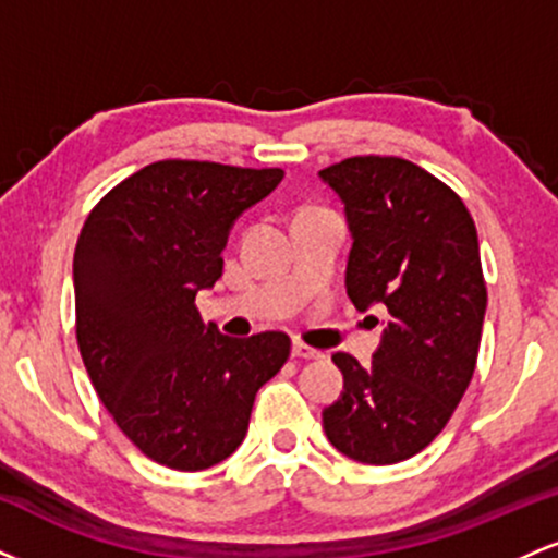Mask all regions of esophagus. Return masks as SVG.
Masks as SVG:
<instances>
[{"label": "esophagus", "instance_id": "34e87169", "mask_svg": "<svg viewBox=\"0 0 558 558\" xmlns=\"http://www.w3.org/2000/svg\"><path fill=\"white\" fill-rule=\"evenodd\" d=\"M293 356H296V360H323V351H317V349H312V345H306V343H293Z\"/></svg>", "mask_w": 558, "mask_h": 558}]
</instances>
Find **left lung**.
Instances as JSON below:
<instances>
[{
    "instance_id": "1",
    "label": "left lung",
    "mask_w": 558,
    "mask_h": 558,
    "mask_svg": "<svg viewBox=\"0 0 558 558\" xmlns=\"http://www.w3.org/2000/svg\"><path fill=\"white\" fill-rule=\"evenodd\" d=\"M319 178L354 239L349 299L388 310L369 367L332 354L343 396L323 412L325 435L354 462L396 464L433 444L475 373L488 304L475 220L457 191L401 157H349Z\"/></svg>"
}]
</instances>
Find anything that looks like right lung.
I'll list each match as a JSON object with an SVG mask.
<instances>
[{
    "label": "right lung",
    "mask_w": 558,
    "mask_h": 558,
    "mask_svg": "<svg viewBox=\"0 0 558 558\" xmlns=\"http://www.w3.org/2000/svg\"><path fill=\"white\" fill-rule=\"evenodd\" d=\"M280 181V168L159 159L83 222L73 259L83 364L151 462L198 472L228 459L246 438L257 390L291 356L286 332L228 338L196 310V293L222 275L233 220Z\"/></svg>",
    "instance_id": "1"
}]
</instances>
